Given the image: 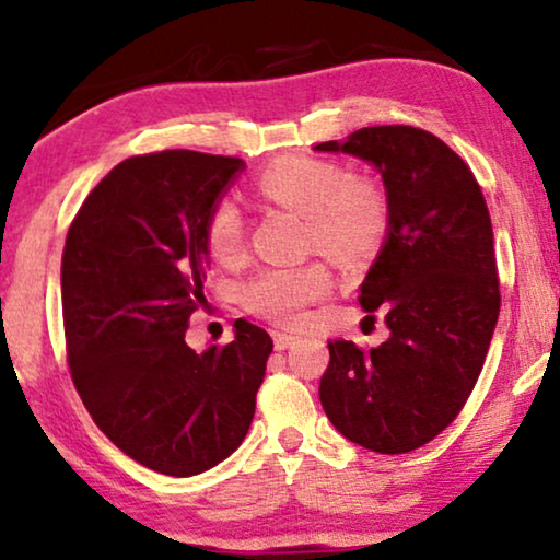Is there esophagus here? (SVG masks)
Returning a JSON list of instances; mask_svg holds the SVG:
<instances>
[{"label":"esophagus","instance_id":"obj_1","mask_svg":"<svg viewBox=\"0 0 560 560\" xmlns=\"http://www.w3.org/2000/svg\"><path fill=\"white\" fill-rule=\"evenodd\" d=\"M272 339H275V349H278V351H285V349H290V347H293V343L298 341V336H293V334H282V331H275V334H272Z\"/></svg>","mask_w":560,"mask_h":560}]
</instances>
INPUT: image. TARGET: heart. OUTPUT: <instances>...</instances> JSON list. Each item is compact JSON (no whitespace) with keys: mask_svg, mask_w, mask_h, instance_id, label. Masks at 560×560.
<instances>
[{"mask_svg":"<svg viewBox=\"0 0 560 560\" xmlns=\"http://www.w3.org/2000/svg\"><path fill=\"white\" fill-rule=\"evenodd\" d=\"M257 190L267 201L305 217L308 242L339 262L370 255L389 226V206L377 186L354 178L347 167L318 158H282L265 167ZM244 229L232 201H217L206 217V247L219 262L242 255ZM331 290V275L320 262L265 267L242 285V301L272 324H295L305 305Z\"/></svg>","mask_w":560,"mask_h":560,"instance_id":"obj_1","label":"heart"}]
</instances>
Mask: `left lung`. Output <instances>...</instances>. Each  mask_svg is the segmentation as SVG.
<instances>
[{
    "label": "left lung",
    "instance_id": "1",
    "mask_svg": "<svg viewBox=\"0 0 560 560\" xmlns=\"http://www.w3.org/2000/svg\"><path fill=\"white\" fill-rule=\"evenodd\" d=\"M316 150L372 163L389 206L385 247L359 288L389 339L374 349L328 341L320 405L349 441L408 454L454 423L485 366L500 316L487 201L469 165L425 129L364 127Z\"/></svg>",
    "mask_w": 560,
    "mask_h": 560
}]
</instances>
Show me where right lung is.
I'll list each match as a JSON object with an SVG mask.
<instances>
[{
  "label": "right lung",
  "mask_w": 560,
  "mask_h": 560,
  "mask_svg": "<svg viewBox=\"0 0 560 560\" xmlns=\"http://www.w3.org/2000/svg\"><path fill=\"white\" fill-rule=\"evenodd\" d=\"M240 158L163 150L119 163L66 236L60 290L68 366L102 433L137 464L194 477L240 448L272 339L236 318L234 341L196 354L206 303V217Z\"/></svg>",
  "instance_id": "right-lung-1"
}]
</instances>
